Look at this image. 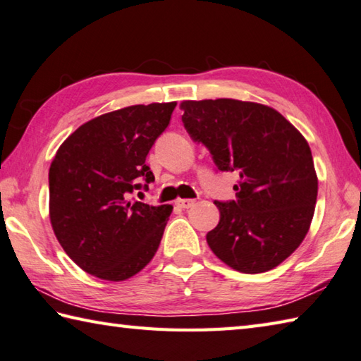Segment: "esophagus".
Segmentation results:
<instances>
[{
  "mask_svg": "<svg viewBox=\"0 0 361 361\" xmlns=\"http://www.w3.org/2000/svg\"><path fill=\"white\" fill-rule=\"evenodd\" d=\"M194 203H195V200H190V199H180V200H176V204H178V207L183 208V209L190 208Z\"/></svg>",
  "mask_w": 361,
  "mask_h": 361,
  "instance_id": "1",
  "label": "esophagus"
}]
</instances>
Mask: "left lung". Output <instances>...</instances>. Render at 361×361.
Returning a JSON list of instances; mask_svg holds the SVG:
<instances>
[{
	"label": "left lung",
	"instance_id": "8db88e82",
	"mask_svg": "<svg viewBox=\"0 0 361 361\" xmlns=\"http://www.w3.org/2000/svg\"><path fill=\"white\" fill-rule=\"evenodd\" d=\"M181 120L217 171L239 172L236 199L214 202L221 213L207 235L214 255L231 269H274L307 236L317 176L305 137L269 106L231 98L183 102Z\"/></svg>",
	"mask_w": 361,
	"mask_h": 361
}]
</instances>
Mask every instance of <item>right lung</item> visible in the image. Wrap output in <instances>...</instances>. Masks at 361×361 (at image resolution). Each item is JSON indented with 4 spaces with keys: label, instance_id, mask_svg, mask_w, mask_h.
I'll return each mask as SVG.
<instances>
[{
    "label": "right lung",
    "instance_id": "add662e5",
    "mask_svg": "<svg viewBox=\"0 0 361 361\" xmlns=\"http://www.w3.org/2000/svg\"><path fill=\"white\" fill-rule=\"evenodd\" d=\"M175 106L108 112L81 125L56 152L48 173L49 221L62 249L87 274L122 281L157 253L172 207L131 200V194L154 181L145 158Z\"/></svg>",
    "mask_w": 361,
    "mask_h": 361
}]
</instances>
